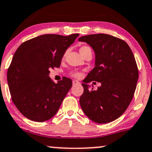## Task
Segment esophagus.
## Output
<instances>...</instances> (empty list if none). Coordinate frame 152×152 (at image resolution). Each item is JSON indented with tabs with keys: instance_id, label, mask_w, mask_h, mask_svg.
I'll use <instances>...</instances> for the list:
<instances>
[{
	"instance_id": "esophagus-1",
	"label": "esophagus",
	"mask_w": 152,
	"mask_h": 152,
	"mask_svg": "<svg viewBox=\"0 0 152 152\" xmlns=\"http://www.w3.org/2000/svg\"><path fill=\"white\" fill-rule=\"evenodd\" d=\"M79 84H81L80 82H78V81H76V80H74L73 81V85L75 86V85H79Z\"/></svg>"
}]
</instances>
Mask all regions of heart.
<instances>
[{"label":"heart","instance_id":"1","mask_svg":"<svg viewBox=\"0 0 152 152\" xmlns=\"http://www.w3.org/2000/svg\"><path fill=\"white\" fill-rule=\"evenodd\" d=\"M91 49V48L89 47H88V46L81 47V48H80V52H83L84 51L87 50V49ZM65 55H66V53L64 54V56H65ZM73 75H74L75 77H76V78H80V77H81V73H79V72H74V74H73Z\"/></svg>","mask_w":152,"mask_h":152}]
</instances>
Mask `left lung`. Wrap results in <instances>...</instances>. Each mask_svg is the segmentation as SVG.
I'll list each match as a JSON object with an SVG mask.
<instances>
[{
  "instance_id": "1",
  "label": "left lung",
  "mask_w": 152,
  "mask_h": 152,
  "mask_svg": "<svg viewBox=\"0 0 152 152\" xmlns=\"http://www.w3.org/2000/svg\"><path fill=\"white\" fill-rule=\"evenodd\" d=\"M94 50L95 67L88 73L80 105L88 118L96 123L114 121L125 113L133 96L139 77L137 65L130 47L124 40L106 34L82 36ZM94 80L102 86L90 90L86 83Z\"/></svg>"
}]
</instances>
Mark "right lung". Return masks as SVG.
Returning <instances> with one entry per match:
<instances>
[{"label": "right lung", "mask_w": 152, "mask_h": 152, "mask_svg": "<svg viewBox=\"0 0 152 152\" xmlns=\"http://www.w3.org/2000/svg\"><path fill=\"white\" fill-rule=\"evenodd\" d=\"M78 36L43 34L23 42L15 52L7 79L12 102L25 118L45 122L57 113L72 81L63 77L55 83L49 70L60 66L66 50Z\"/></svg>", "instance_id": "right-lung-1"}]
</instances>
